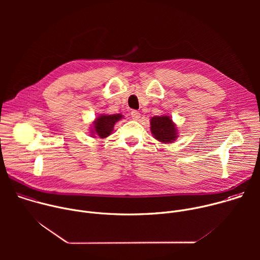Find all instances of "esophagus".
Here are the masks:
<instances>
[{"instance_id":"34e87169","label":"esophagus","mask_w":260,"mask_h":260,"mask_svg":"<svg viewBox=\"0 0 260 260\" xmlns=\"http://www.w3.org/2000/svg\"><path fill=\"white\" fill-rule=\"evenodd\" d=\"M131 116L133 117V119H135V120H138V119L141 117V113L139 112V111H137V110H134V111H132V112H131Z\"/></svg>"}]
</instances>
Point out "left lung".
I'll return each mask as SVG.
<instances>
[{"instance_id": "8db88e82", "label": "left lung", "mask_w": 260, "mask_h": 260, "mask_svg": "<svg viewBox=\"0 0 260 260\" xmlns=\"http://www.w3.org/2000/svg\"><path fill=\"white\" fill-rule=\"evenodd\" d=\"M153 137L162 143H172L177 138V128L172 119L167 116H154L150 120Z\"/></svg>"}]
</instances>
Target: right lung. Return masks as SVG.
Returning <instances> with one entry per match:
<instances>
[{
	"label": "right lung",
	"instance_id": "right-lung-1",
	"mask_svg": "<svg viewBox=\"0 0 260 260\" xmlns=\"http://www.w3.org/2000/svg\"><path fill=\"white\" fill-rule=\"evenodd\" d=\"M122 118L121 114H112V115H101L99 116L93 124V129L91 131V135L99 136L104 139L108 137L111 132L113 131L114 124Z\"/></svg>",
	"mask_w": 260,
	"mask_h": 260
}]
</instances>
